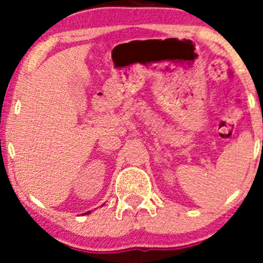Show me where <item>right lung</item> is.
<instances>
[{
	"instance_id": "obj_1",
	"label": "right lung",
	"mask_w": 263,
	"mask_h": 263,
	"mask_svg": "<svg viewBox=\"0 0 263 263\" xmlns=\"http://www.w3.org/2000/svg\"><path fill=\"white\" fill-rule=\"evenodd\" d=\"M89 213H90V211H87V213H85V215H87Z\"/></svg>"
}]
</instances>
